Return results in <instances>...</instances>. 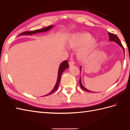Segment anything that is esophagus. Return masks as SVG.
<instances>
[{
    "instance_id": "34e87169",
    "label": "esophagus",
    "mask_w": 130,
    "mask_h": 130,
    "mask_svg": "<svg viewBox=\"0 0 130 130\" xmlns=\"http://www.w3.org/2000/svg\"><path fill=\"white\" fill-rule=\"evenodd\" d=\"M74 64H75V62H74V61L72 60H71L70 61H69V65L70 67H71V66L74 65Z\"/></svg>"
}]
</instances>
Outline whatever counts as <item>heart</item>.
<instances>
[{
    "label": "heart",
    "mask_w": 130,
    "mask_h": 130,
    "mask_svg": "<svg viewBox=\"0 0 130 130\" xmlns=\"http://www.w3.org/2000/svg\"><path fill=\"white\" fill-rule=\"evenodd\" d=\"M68 46L71 48H78L77 57L79 60L87 58L98 47L97 41L88 32L76 33L70 36L67 41Z\"/></svg>",
    "instance_id": "obj_1"
}]
</instances>
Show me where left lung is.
<instances>
[{"instance_id": "obj_1", "label": "left lung", "mask_w": 130, "mask_h": 130, "mask_svg": "<svg viewBox=\"0 0 130 130\" xmlns=\"http://www.w3.org/2000/svg\"><path fill=\"white\" fill-rule=\"evenodd\" d=\"M108 35H109V41H110V42H112V41H114V42H115L116 43H117L118 45H119L122 48V50H123V52H124V54H125V50H124V47H123L122 43H121L120 40H119V38H118L117 36L113 34H112V33H110V32H108ZM81 70H82V67H80V72H81ZM79 84H80V86L82 89H83L85 91H87V92H92V91H90L89 90H88L87 89H86V88H85L83 86V84L82 83L81 77H80V78Z\"/></svg>"}]
</instances>
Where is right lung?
Instances as JSON below:
<instances>
[{
    "instance_id": "obj_1",
    "label": "right lung",
    "mask_w": 130,
    "mask_h": 130,
    "mask_svg": "<svg viewBox=\"0 0 130 130\" xmlns=\"http://www.w3.org/2000/svg\"><path fill=\"white\" fill-rule=\"evenodd\" d=\"M54 27L53 25L50 26L46 27V28H44L42 29H37V30H35V31H26L22 33L20 35H18L19 36H22V35H32L34 34H38V33H41V32H47L50 30L52 27ZM69 68V64H68V62L67 60L63 61V62H62L61 63V64L59 66V70H58V76H57V82L55 84V87L54 88V89L52 90V91H51V92H50L47 94H46L44 96H47L48 95L51 94L52 93H53L54 92H55V91L57 90V89L58 88V86H59V84L60 83V80H61V75L62 73L64 71V70L66 69Z\"/></svg>"
}]
</instances>
